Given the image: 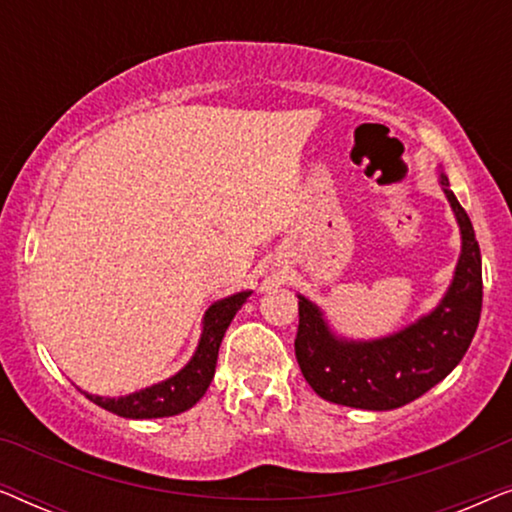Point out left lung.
Returning <instances> with one entry per match:
<instances>
[{"label": "left lung", "mask_w": 512, "mask_h": 512, "mask_svg": "<svg viewBox=\"0 0 512 512\" xmlns=\"http://www.w3.org/2000/svg\"><path fill=\"white\" fill-rule=\"evenodd\" d=\"M461 230L454 279L436 310L380 340L333 335L324 314L298 296L296 359L305 380L326 401L361 410H394L436 387L464 359L482 310V261L473 223L440 172Z\"/></svg>", "instance_id": "8db88e82"}]
</instances>
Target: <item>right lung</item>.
<instances>
[{
    "mask_svg": "<svg viewBox=\"0 0 512 512\" xmlns=\"http://www.w3.org/2000/svg\"><path fill=\"white\" fill-rule=\"evenodd\" d=\"M249 296L251 291H242L235 293V296L216 300V303L209 307L205 321H202V335L193 359L188 361L177 375H172L170 380L158 382L153 384V387H146L130 396L118 398L93 396L86 394V391H83V394H86L95 405H100V408L128 419L172 417L193 408V405L205 396L209 382H212L216 359H219V347L223 335H226V328L230 326V321H233L237 310L247 303Z\"/></svg>",
    "mask_w": 512,
    "mask_h": 512,
    "instance_id": "1",
    "label": "right lung"
}]
</instances>
